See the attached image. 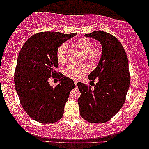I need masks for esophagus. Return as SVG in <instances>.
<instances>
[{
    "label": "esophagus",
    "mask_w": 149,
    "mask_h": 149,
    "mask_svg": "<svg viewBox=\"0 0 149 149\" xmlns=\"http://www.w3.org/2000/svg\"><path fill=\"white\" fill-rule=\"evenodd\" d=\"M74 83H75V85H76V86H77V83H78V81H74Z\"/></svg>",
    "instance_id": "esophagus-1"
}]
</instances>
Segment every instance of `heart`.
<instances>
[{
    "instance_id": "b5f03b06",
    "label": "heart",
    "mask_w": 149,
    "mask_h": 149,
    "mask_svg": "<svg viewBox=\"0 0 149 149\" xmlns=\"http://www.w3.org/2000/svg\"><path fill=\"white\" fill-rule=\"evenodd\" d=\"M75 45L79 47L86 54V56L91 61H96L100 57L101 50L97 47H93V43L89 40L81 38L75 42ZM67 45L62 43L57 47L56 51V58L58 63H63L66 61ZM90 71L89 66L86 64L68 65L63 70L65 76L72 79H79L88 73Z\"/></svg>"
}]
</instances>
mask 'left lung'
Returning a JSON list of instances; mask_svg holds the SVG:
<instances>
[{"label": "left lung", "mask_w": 149, "mask_h": 149, "mask_svg": "<svg viewBox=\"0 0 149 149\" xmlns=\"http://www.w3.org/2000/svg\"><path fill=\"white\" fill-rule=\"evenodd\" d=\"M86 37L98 40L102 45V56L88 78L98 82L94 88L78 83L81 97L78 99L80 114L91 123H104L122 108L130 88L129 62L125 49L114 35L104 31H95Z\"/></svg>", "instance_id": "8db88e82"}]
</instances>
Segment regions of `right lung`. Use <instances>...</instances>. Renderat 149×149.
<instances>
[{"mask_svg": "<svg viewBox=\"0 0 149 149\" xmlns=\"http://www.w3.org/2000/svg\"><path fill=\"white\" fill-rule=\"evenodd\" d=\"M77 34L42 32L31 36L22 46L15 71V86L22 107L40 123H54L63 114L69 93L76 88L71 78L57 73V47ZM58 74L57 76L56 75ZM60 80L52 87L51 77Z\"/></svg>", "mask_w": 149, "mask_h": 149, "instance_id": "1", "label": "right lung"}]
</instances>
